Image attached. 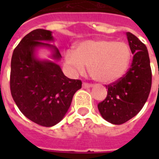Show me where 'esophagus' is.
I'll return each mask as SVG.
<instances>
[{
    "label": "esophagus",
    "instance_id": "esophagus-1",
    "mask_svg": "<svg viewBox=\"0 0 159 159\" xmlns=\"http://www.w3.org/2000/svg\"><path fill=\"white\" fill-rule=\"evenodd\" d=\"M93 87L92 84H89V83H87V82H83L82 83V87L83 88H90V87Z\"/></svg>",
    "mask_w": 159,
    "mask_h": 159
}]
</instances>
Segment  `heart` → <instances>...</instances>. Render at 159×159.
<instances>
[{"label": "heart", "mask_w": 159, "mask_h": 159, "mask_svg": "<svg viewBox=\"0 0 159 159\" xmlns=\"http://www.w3.org/2000/svg\"><path fill=\"white\" fill-rule=\"evenodd\" d=\"M132 53L125 42L113 40H87L76 50L65 53L66 63L72 75L84 74L89 67L91 77L98 82L109 84L123 77L129 68Z\"/></svg>", "instance_id": "obj_1"}]
</instances>
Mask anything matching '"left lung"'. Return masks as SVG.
Segmentation results:
<instances>
[{
  "mask_svg": "<svg viewBox=\"0 0 159 159\" xmlns=\"http://www.w3.org/2000/svg\"><path fill=\"white\" fill-rule=\"evenodd\" d=\"M131 53L130 68L123 77L106 86L107 96L98 104L102 116L113 125H121L135 116L147 102L152 85L148 49L133 34L126 33Z\"/></svg>",
  "mask_w": 159,
  "mask_h": 159,
  "instance_id": "8db88e82",
  "label": "left lung"
}]
</instances>
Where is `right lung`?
I'll return each mask as SVG.
<instances>
[{
  "label": "right lung",
  "mask_w": 159,
  "mask_h": 159,
  "mask_svg": "<svg viewBox=\"0 0 159 159\" xmlns=\"http://www.w3.org/2000/svg\"><path fill=\"white\" fill-rule=\"evenodd\" d=\"M52 32L37 29L26 34L16 46L11 57V96L21 113L39 125L51 127L62 120L68 111L72 97L82 88L81 80L70 79L57 62L40 60L37 48H49L51 58L58 61L61 54Z\"/></svg>",
  "instance_id": "1"
}]
</instances>
